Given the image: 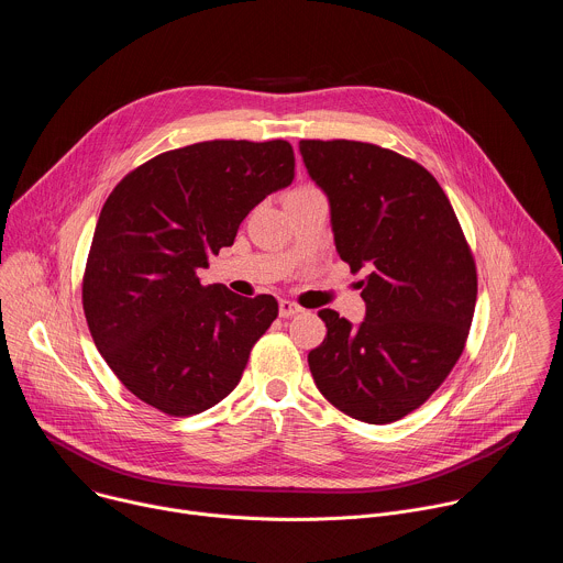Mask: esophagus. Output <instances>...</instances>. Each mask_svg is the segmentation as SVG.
I'll list each match as a JSON object with an SVG mask.
<instances>
[{
  "label": "esophagus",
  "instance_id": "34e87169",
  "mask_svg": "<svg viewBox=\"0 0 563 563\" xmlns=\"http://www.w3.org/2000/svg\"><path fill=\"white\" fill-rule=\"evenodd\" d=\"M300 311H302V307L296 305V302H291V300H280V302H278V313H280L283 318L296 316V313H300Z\"/></svg>",
  "mask_w": 563,
  "mask_h": 563
}]
</instances>
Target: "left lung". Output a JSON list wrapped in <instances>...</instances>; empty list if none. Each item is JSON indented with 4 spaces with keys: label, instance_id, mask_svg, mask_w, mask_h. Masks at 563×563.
<instances>
[{
    "label": "left lung",
    "instance_id": "left-lung-1",
    "mask_svg": "<svg viewBox=\"0 0 563 563\" xmlns=\"http://www.w3.org/2000/svg\"><path fill=\"white\" fill-rule=\"evenodd\" d=\"M325 191L339 256L363 280L365 320L320 309L328 336L309 352L316 387L352 419L383 426L432 396L459 361L476 267L434 176L410 157L354 140H300Z\"/></svg>",
    "mask_w": 563,
    "mask_h": 563
}]
</instances>
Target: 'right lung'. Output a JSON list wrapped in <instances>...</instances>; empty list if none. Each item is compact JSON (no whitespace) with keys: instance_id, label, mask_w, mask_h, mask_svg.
<instances>
[{"instance_id":"add662e5","label":"right lung","mask_w":563,"mask_h":563,"mask_svg":"<svg viewBox=\"0 0 563 563\" xmlns=\"http://www.w3.org/2000/svg\"><path fill=\"white\" fill-rule=\"evenodd\" d=\"M291 180L294 148L285 140H209L151 157L107 198L82 305L98 352L146 406L191 417L238 385L278 302L205 287L198 269Z\"/></svg>"}]
</instances>
